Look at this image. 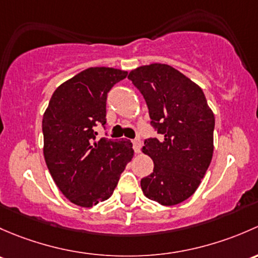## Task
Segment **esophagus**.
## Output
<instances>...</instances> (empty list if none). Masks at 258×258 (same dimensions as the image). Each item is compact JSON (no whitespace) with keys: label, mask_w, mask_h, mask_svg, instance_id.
Listing matches in <instances>:
<instances>
[{"label":"esophagus","mask_w":258,"mask_h":258,"mask_svg":"<svg viewBox=\"0 0 258 258\" xmlns=\"http://www.w3.org/2000/svg\"><path fill=\"white\" fill-rule=\"evenodd\" d=\"M140 148H142V142H140V139L133 140V149H134L135 153H139Z\"/></svg>","instance_id":"34e87169"}]
</instances>
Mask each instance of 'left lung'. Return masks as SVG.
<instances>
[{
  "mask_svg": "<svg viewBox=\"0 0 258 258\" xmlns=\"http://www.w3.org/2000/svg\"><path fill=\"white\" fill-rule=\"evenodd\" d=\"M128 78L144 97L150 124L160 134L142 149L154 161L153 172L140 181L142 190L160 205H176L195 192L211 163L214 113L203 89L171 66H142Z\"/></svg>",
  "mask_w": 258,
  "mask_h": 258,
  "instance_id": "1",
  "label": "left lung"
}]
</instances>
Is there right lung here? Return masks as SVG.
<instances>
[{
    "instance_id": "right-lung-1",
    "label": "right lung",
    "mask_w": 258,
    "mask_h": 258,
    "mask_svg": "<svg viewBox=\"0 0 258 258\" xmlns=\"http://www.w3.org/2000/svg\"><path fill=\"white\" fill-rule=\"evenodd\" d=\"M128 72L92 67L60 84L43 114V154L55 185L74 205L92 208L111 196L134 155L130 140L102 138L107 95Z\"/></svg>"
}]
</instances>
